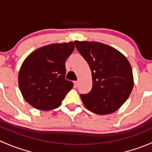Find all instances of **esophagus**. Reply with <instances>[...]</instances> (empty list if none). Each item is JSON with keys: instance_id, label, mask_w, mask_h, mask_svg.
Instances as JSON below:
<instances>
[{"instance_id": "obj_1", "label": "esophagus", "mask_w": 152, "mask_h": 152, "mask_svg": "<svg viewBox=\"0 0 152 152\" xmlns=\"http://www.w3.org/2000/svg\"><path fill=\"white\" fill-rule=\"evenodd\" d=\"M78 85H79V82H78V81H76V82H74V86L75 87H77L78 86Z\"/></svg>"}]
</instances>
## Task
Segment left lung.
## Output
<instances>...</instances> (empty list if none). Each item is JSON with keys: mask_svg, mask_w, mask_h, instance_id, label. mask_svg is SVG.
Listing matches in <instances>:
<instances>
[{"mask_svg": "<svg viewBox=\"0 0 152 152\" xmlns=\"http://www.w3.org/2000/svg\"><path fill=\"white\" fill-rule=\"evenodd\" d=\"M74 43L92 72L91 91L80 95L84 105L98 115L114 113L132 90L134 79L130 63L120 51L108 45L88 41Z\"/></svg>", "mask_w": 152, "mask_h": 152, "instance_id": "obj_1", "label": "left lung"}]
</instances>
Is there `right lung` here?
I'll use <instances>...</instances> for the list:
<instances>
[{
  "label": "right lung",
  "instance_id": "1",
  "mask_svg": "<svg viewBox=\"0 0 152 152\" xmlns=\"http://www.w3.org/2000/svg\"><path fill=\"white\" fill-rule=\"evenodd\" d=\"M73 42L37 49L24 60L18 85L24 99L37 110L56 109L73 86L65 79V62L74 50Z\"/></svg>",
  "mask_w": 152,
  "mask_h": 152
}]
</instances>
